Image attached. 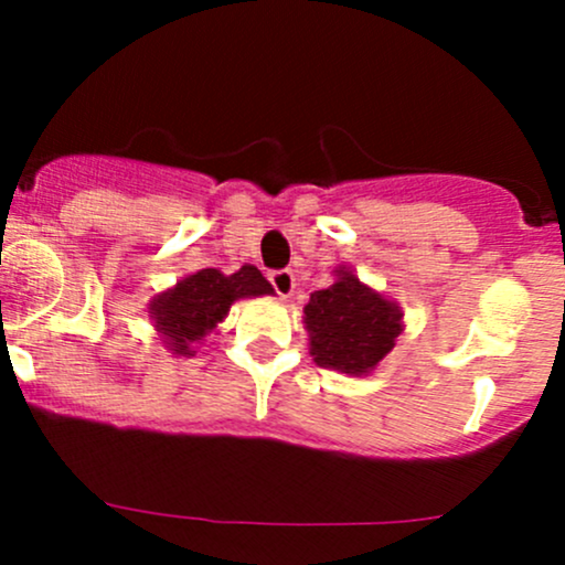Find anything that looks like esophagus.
I'll list each match as a JSON object with an SVG mask.
<instances>
[{
    "instance_id": "1",
    "label": "esophagus",
    "mask_w": 565,
    "mask_h": 565,
    "mask_svg": "<svg viewBox=\"0 0 565 565\" xmlns=\"http://www.w3.org/2000/svg\"><path fill=\"white\" fill-rule=\"evenodd\" d=\"M270 284L278 298H289L295 292V273L292 270H273Z\"/></svg>"
}]
</instances>
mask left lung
Here are the masks:
<instances>
[{
    "instance_id": "8db88e82",
    "label": "left lung",
    "mask_w": 565,
    "mask_h": 565,
    "mask_svg": "<svg viewBox=\"0 0 565 565\" xmlns=\"http://www.w3.org/2000/svg\"><path fill=\"white\" fill-rule=\"evenodd\" d=\"M303 315L317 366L350 377L377 369L404 328L402 309L347 267L335 270V281L328 289L311 292Z\"/></svg>"
}]
</instances>
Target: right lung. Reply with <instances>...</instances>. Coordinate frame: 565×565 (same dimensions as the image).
<instances>
[{"mask_svg": "<svg viewBox=\"0 0 565 565\" xmlns=\"http://www.w3.org/2000/svg\"><path fill=\"white\" fill-rule=\"evenodd\" d=\"M270 292V281L254 265H243L232 276H224L215 267H204L177 281L167 292L156 295L150 300V317L169 350L174 355L191 358L196 352L193 347L202 344L218 328V322H224L235 300Z\"/></svg>", "mask_w": 565, "mask_h": 565, "instance_id": "add662e5", "label": "right lung"}]
</instances>
